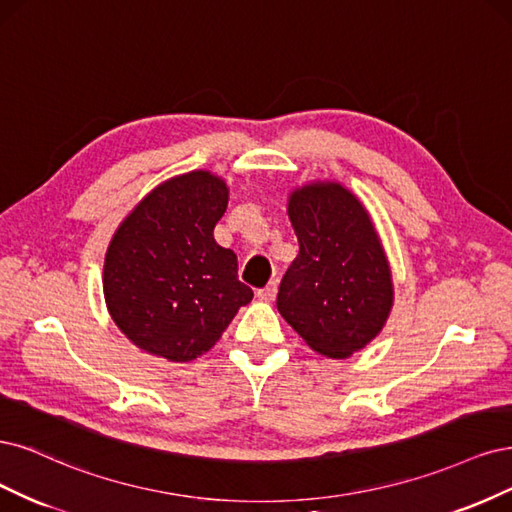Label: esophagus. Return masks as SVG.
Instances as JSON below:
<instances>
[{"mask_svg":"<svg viewBox=\"0 0 512 512\" xmlns=\"http://www.w3.org/2000/svg\"><path fill=\"white\" fill-rule=\"evenodd\" d=\"M276 291H278L276 283H270L268 287H263V289L257 291V298L263 300V302H272L276 298Z\"/></svg>","mask_w":512,"mask_h":512,"instance_id":"34e87169","label":"esophagus"}]
</instances>
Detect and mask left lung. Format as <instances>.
Returning a JSON list of instances; mask_svg holds the SVG:
<instances>
[{
  "label": "left lung",
  "instance_id": "left-lung-1",
  "mask_svg": "<svg viewBox=\"0 0 512 512\" xmlns=\"http://www.w3.org/2000/svg\"><path fill=\"white\" fill-rule=\"evenodd\" d=\"M300 253L280 280L276 308L312 351L344 359L374 340L393 306L391 270L368 210L338 183L289 197Z\"/></svg>",
  "mask_w": 512,
  "mask_h": 512
}]
</instances>
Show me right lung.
I'll use <instances>...</instances> for the list:
<instances>
[{
  "mask_svg": "<svg viewBox=\"0 0 512 512\" xmlns=\"http://www.w3.org/2000/svg\"><path fill=\"white\" fill-rule=\"evenodd\" d=\"M225 180L206 170L155 187L127 214L104 261L112 321L142 351L191 361L210 351L253 300L232 249L214 242L227 208Z\"/></svg>",
  "mask_w": 512,
  "mask_h": 512,
  "instance_id": "obj_1",
  "label": "right lung"
}]
</instances>
